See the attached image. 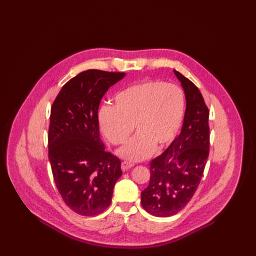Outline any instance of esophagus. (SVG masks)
Wrapping results in <instances>:
<instances>
[{"label": "esophagus", "mask_w": 256, "mask_h": 256, "mask_svg": "<svg viewBox=\"0 0 256 256\" xmlns=\"http://www.w3.org/2000/svg\"><path fill=\"white\" fill-rule=\"evenodd\" d=\"M132 167H134V164L130 163V162L124 161V162L122 163V171H126V170L130 169Z\"/></svg>", "instance_id": "34e87169"}]
</instances>
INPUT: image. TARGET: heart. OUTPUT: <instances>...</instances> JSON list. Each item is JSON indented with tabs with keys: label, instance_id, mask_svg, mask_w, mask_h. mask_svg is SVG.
<instances>
[{
	"label": "heart",
	"instance_id": "b5f03b06",
	"mask_svg": "<svg viewBox=\"0 0 256 256\" xmlns=\"http://www.w3.org/2000/svg\"><path fill=\"white\" fill-rule=\"evenodd\" d=\"M186 108L184 92L164 81L134 84L114 97V106L105 105L99 112L101 130L107 140L120 144L134 132L136 136L120 150L130 160H142L155 150L169 146L176 138Z\"/></svg>",
	"mask_w": 256,
	"mask_h": 256
}]
</instances>
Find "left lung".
Here are the masks:
<instances>
[{"label": "left lung", "mask_w": 256, "mask_h": 256, "mask_svg": "<svg viewBox=\"0 0 256 256\" xmlns=\"http://www.w3.org/2000/svg\"><path fill=\"white\" fill-rule=\"evenodd\" d=\"M186 98L181 132L150 163V184L140 194L142 208L156 216L179 212L192 200L210 154V110L198 88L179 72Z\"/></svg>", "instance_id": "obj_1"}]
</instances>
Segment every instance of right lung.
Instances as JSON below:
<instances>
[{"label": "right lung", "mask_w": 256, "mask_h": 256, "mask_svg": "<svg viewBox=\"0 0 256 256\" xmlns=\"http://www.w3.org/2000/svg\"><path fill=\"white\" fill-rule=\"evenodd\" d=\"M124 76L84 70L62 86L52 106L48 159L54 180L64 204L81 216L104 212L122 174L120 160L104 150L99 138L98 108L108 88Z\"/></svg>", "instance_id": "1"}]
</instances>
